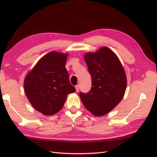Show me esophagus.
Returning <instances> with one entry per match:
<instances>
[{
  "label": "esophagus",
  "instance_id": "obj_1",
  "mask_svg": "<svg viewBox=\"0 0 157 157\" xmlns=\"http://www.w3.org/2000/svg\"><path fill=\"white\" fill-rule=\"evenodd\" d=\"M75 89H76V92H78L79 91V84L76 85V86H75Z\"/></svg>",
  "mask_w": 157,
  "mask_h": 157
}]
</instances>
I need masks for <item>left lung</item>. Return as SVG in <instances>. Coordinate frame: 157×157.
I'll list each match as a JSON object with an SVG mask.
<instances>
[{"instance_id": "obj_1", "label": "left lung", "mask_w": 157, "mask_h": 157, "mask_svg": "<svg viewBox=\"0 0 157 157\" xmlns=\"http://www.w3.org/2000/svg\"><path fill=\"white\" fill-rule=\"evenodd\" d=\"M91 76L88 94L80 93L84 107L95 116L110 112L119 104L125 93L127 77L118 57L107 47H102L84 56Z\"/></svg>"}]
</instances>
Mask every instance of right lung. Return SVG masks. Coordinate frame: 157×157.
<instances>
[{"label":"right lung","mask_w":157,"mask_h":157,"mask_svg":"<svg viewBox=\"0 0 157 157\" xmlns=\"http://www.w3.org/2000/svg\"><path fill=\"white\" fill-rule=\"evenodd\" d=\"M67 53L50 52L41 57L24 79V91L36 111L46 116L57 113L67 95L75 91L65 67Z\"/></svg>","instance_id":"right-lung-1"}]
</instances>
